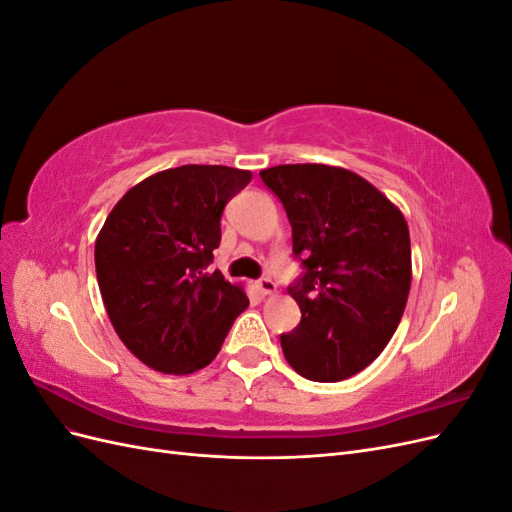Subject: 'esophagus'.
<instances>
[{
	"label": "esophagus",
	"instance_id": "obj_1",
	"mask_svg": "<svg viewBox=\"0 0 512 512\" xmlns=\"http://www.w3.org/2000/svg\"><path fill=\"white\" fill-rule=\"evenodd\" d=\"M256 288H258L260 294H265V297H267V294H275L277 292V284L273 280H269V277H262V280H258Z\"/></svg>",
	"mask_w": 512,
	"mask_h": 512
}]
</instances>
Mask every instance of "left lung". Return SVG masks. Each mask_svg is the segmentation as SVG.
<instances>
[{
	"instance_id": "obj_1",
	"label": "left lung",
	"mask_w": 512,
	"mask_h": 512,
	"mask_svg": "<svg viewBox=\"0 0 512 512\" xmlns=\"http://www.w3.org/2000/svg\"><path fill=\"white\" fill-rule=\"evenodd\" d=\"M282 200L292 252L305 275L290 288L301 324L282 335L288 365L307 380L359 374L391 342L412 284L404 213L342 166L280 164L260 170Z\"/></svg>"
}]
</instances>
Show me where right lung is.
<instances>
[{
	"mask_svg": "<svg viewBox=\"0 0 512 512\" xmlns=\"http://www.w3.org/2000/svg\"><path fill=\"white\" fill-rule=\"evenodd\" d=\"M250 170L185 164L119 198L96 237V275L115 333L147 367L185 376L207 367L250 305L243 284L209 273L228 200Z\"/></svg>",
	"mask_w": 512,
	"mask_h": 512,
	"instance_id": "right-lung-1",
	"label": "right lung"
}]
</instances>
